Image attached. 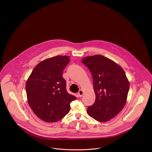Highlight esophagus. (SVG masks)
I'll use <instances>...</instances> for the list:
<instances>
[{
  "label": "esophagus",
  "mask_w": 152,
  "mask_h": 152,
  "mask_svg": "<svg viewBox=\"0 0 152 152\" xmlns=\"http://www.w3.org/2000/svg\"><path fill=\"white\" fill-rule=\"evenodd\" d=\"M83 94H84L83 91L82 90H80L79 91V92H78V96H79V97H82V96H83Z\"/></svg>",
  "instance_id": "34e87169"
}]
</instances>
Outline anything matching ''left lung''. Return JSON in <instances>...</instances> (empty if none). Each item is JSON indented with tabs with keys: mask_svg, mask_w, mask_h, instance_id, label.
Segmentation results:
<instances>
[{
	"mask_svg": "<svg viewBox=\"0 0 152 152\" xmlns=\"http://www.w3.org/2000/svg\"><path fill=\"white\" fill-rule=\"evenodd\" d=\"M81 62L91 73L96 99L88 107V114L100 122L108 121L124 107L129 82L123 68L100 55L88 56Z\"/></svg>",
	"mask_w": 152,
	"mask_h": 152,
	"instance_id": "1",
	"label": "left lung"
}]
</instances>
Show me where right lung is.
I'll list each match as a JSON object with an SVG mask.
<instances>
[{
  "mask_svg": "<svg viewBox=\"0 0 152 152\" xmlns=\"http://www.w3.org/2000/svg\"><path fill=\"white\" fill-rule=\"evenodd\" d=\"M70 58L56 56L39 63L26 82L29 107L39 118L47 123L61 120L70 110V103L77 97L69 94L63 71Z\"/></svg>",
  "mask_w": 152,
  "mask_h": 152,
  "instance_id": "obj_1",
  "label": "right lung"
}]
</instances>
